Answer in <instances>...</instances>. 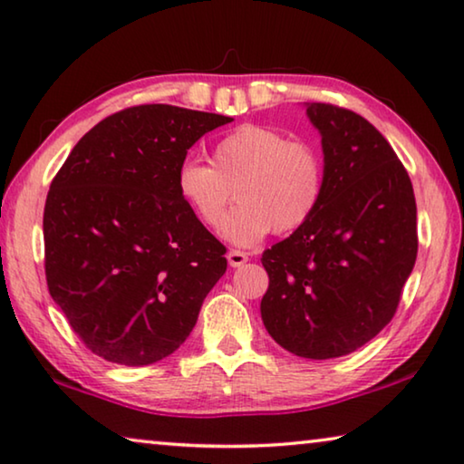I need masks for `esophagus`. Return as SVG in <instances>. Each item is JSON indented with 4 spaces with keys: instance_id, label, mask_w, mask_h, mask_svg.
<instances>
[{
    "instance_id": "34e87169",
    "label": "esophagus",
    "mask_w": 464,
    "mask_h": 464,
    "mask_svg": "<svg viewBox=\"0 0 464 464\" xmlns=\"http://www.w3.org/2000/svg\"><path fill=\"white\" fill-rule=\"evenodd\" d=\"M227 260H229V266L239 268V266H244V264L247 262V254L237 252V249H231V252L227 254Z\"/></svg>"
}]
</instances>
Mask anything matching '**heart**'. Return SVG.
<instances>
[{
	"mask_svg": "<svg viewBox=\"0 0 464 464\" xmlns=\"http://www.w3.org/2000/svg\"><path fill=\"white\" fill-rule=\"evenodd\" d=\"M210 165L188 159L175 173V189L202 225H220L231 189L237 206L223 223V237L252 247L275 229L291 233L318 208L324 163L307 142L264 126H241L212 146Z\"/></svg>",
	"mask_w": 464,
	"mask_h": 464,
	"instance_id": "heart-1",
	"label": "heart"
}]
</instances>
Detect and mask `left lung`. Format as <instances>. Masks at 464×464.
<instances>
[{
  "instance_id": "left-lung-1",
  "label": "left lung",
  "mask_w": 464,
  "mask_h": 464,
  "mask_svg": "<svg viewBox=\"0 0 464 464\" xmlns=\"http://www.w3.org/2000/svg\"><path fill=\"white\" fill-rule=\"evenodd\" d=\"M322 136L314 217L262 254L268 334L305 359L343 357L392 320L417 258V204L386 138L347 109L305 102Z\"/></svg>"
}]
</instances>
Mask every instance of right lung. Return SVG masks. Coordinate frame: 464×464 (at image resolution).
Instances as JSON below:
<instances>
[{
	"label": "right lung",
	"instance_id": "add662e5",
	"mask_svg": "<svg viewBox=\"0 0 464 464\" xmlns=\"http://www.w3.org/2000/svg\"><path fill=\"white\" fill-rule=\"evenodd\" d=\"M231 121L173 105L123 109L80 138L51 183L49 293L107 362L150 365L178 351L225 275V246L181 202L175 173Z\"/></svg>",
	"mask_w": 464,
	"mask_h": 464
}]
</instances>
